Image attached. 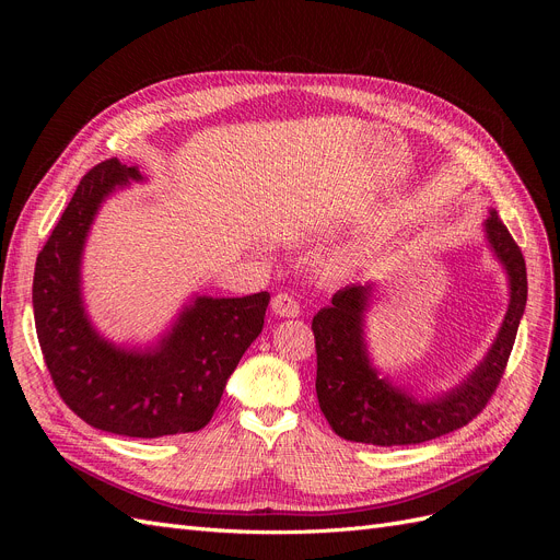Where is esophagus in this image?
Listing matches in <instances>:
<instances>
[{"instance_id":"34e87169","label":"esophagus","mask_w":560,"mask_h":560,"mask_svg":"<svg viewBox=\"0 0 560 560\" xmlns=\"http://www.w3.org/2000/svg\"><path fill=\"white\" fill-rule=\"evenodd\" d=\"M272 313L279 315V317H298L302 311H300V302L288 295V292H279V295L272 298Z\"/></svg>"}]
</instances>
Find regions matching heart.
<instances>
[{
    "label": "heart",
    "instance_id": "1",
    "mask_svg": "<svg viewBox=\"0 0 560 560\" xmlns=\"http://www.w3.org/2000/svg\"><path fill=\"white\" fill-rule=\"evenodd\" d=\"M351 265H354V260H351V256H338V258H334L329 265H327V275L329 277H334V279H338V277H342V275H347L349 270H351Z\"/></svg>",
    "mask_w": 560,
    "mask_h": 560
}]
</instances>
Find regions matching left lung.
<instances>
[{"label":"left lung","mask_w":560,"mask_h":560,"mask_svg":"<svg viewBox=\"0 0 560 560\" xmlns=\"http://www.w3.org/2000/svg\"><path fill=\"white\" fill-rule=\"evenodd\" d=\"M486 241L509 279V308L483 361L458 386L418 397L381 372L365 342V313L372 283L345 285L313 317L315 390L331 429L351 443L378 447L418 445L465 427L477 418L502 378L526 306V265L513 235L492 209L483 222Z\"/></svg>","instance_id":"1"}]
</instances>
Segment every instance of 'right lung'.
I'll list each match as a JSON object with an SVG mask.
<instances>
[{
  "mask_svg": "<svg viewBox=\"0 0 560 560\" xmlns=\"http://www.w3.org/2000/svg\"><path fill=\"white\" fill-rule=\"evenodd\" d=\"M131 182L136 165L117 159L88 172L36 260L34 317L54 386L95 429L161 438L211 422L224 386L262 331L270 292L247 298L192 295L165 334L147 347L104 338L88 317L81 260L102 203Z\"/></svg>",
  "mask_w": 560,
  "mask_h": 560,
  "instance_id": "obj_1",
  "label": "right lung"
}]
</instances>
